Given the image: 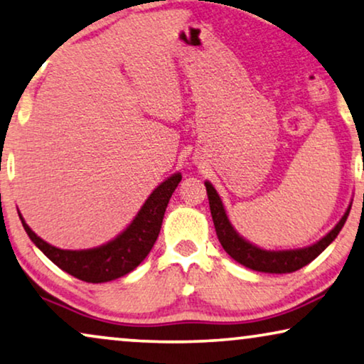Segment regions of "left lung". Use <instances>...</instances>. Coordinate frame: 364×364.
<instances>
[{
    "label": "left lung",
    "instance_id": "8db88e82",
    "mask_svg": "<svg viewBox=\"0 0 364 364\" xmlns=\"http://www.w3.org/2000/svg\"><path fill=\"white\" fill-rule=\"evenodd\" d=\"M208 200H210V210L213 216V223H215V230L218 235V240L223 246V250L231 256L232 259L238 261L240 264L246 266V268L261 271V273H293L303 266L316 258L319 253H323L328 248V245L336 238L338 232L345 226L346 218L350 215V208L341 218L340 223L328 232L324 238H321L318 243H314L308 248L303 250H289V251H266L261 250L258 246L248 243L241 236L232 230L230 220H228L225 208L218 196L215 188L211 183H205Z\"/></svg>",
    "mask_w": 364,
    "mask_h": 364
}]
</instances>
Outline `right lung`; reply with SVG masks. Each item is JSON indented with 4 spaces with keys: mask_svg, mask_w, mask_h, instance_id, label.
Returning <instances> with one entry per match:
<instances>
[{
    "mask_svg": "<svg viewBox=\"0 0 364 364\" xmlns=\"http://www.w3.org/2000/svg\"><path fill=\"white\" fill-rule=\"evenodd\" d=\"M181 181V174L176 173L166 181H163L144 203L138 216L132 225L121 232L118 238L95 250L70 251L60 250L48 245L40 236L31 231V228L21 218L24 231L28 232L33 243L66 273L86 283H106V281L121 278L133 271L151 251L156 241L164 211L173 191Z\"/></svg>",
    "mask_w": 364,
    "mask_h": 364,
    "instance_id": "add662e5",
    "label": "right lung"
}]
</instances>
